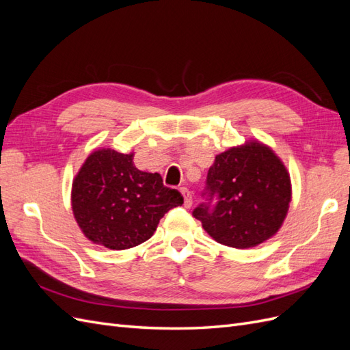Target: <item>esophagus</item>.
Masks as SVG:
<instances>
[{"mask_svg": "<svg viewBox=\"0 0 350 350\" xmlns=\"http://www.w3.org/2000/svg\"><path fill=\"white\" fill-rule=\"evenodd\" d=\"M179 191H181V194L184 197V206L187 208L191 207L193 206V196H191V193H189L187 188H181V189H179Z\"/></svg>", "mask_w": 350, "mask_h": 350, "instance_id": "esophagus-1", "label": "esophagus"}]
</instances>
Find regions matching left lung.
<instances>
[{
    "label": "left lung",
    "mask_w": 350,
    "mask_h": 350,
    "mask_svg": "<svg viewBox=\"0 0 350 350\" xmlns=\"http://www.w3.org/2000/svg\"><path fill=\"white\" fill-rule=\"evenodd\" d=\"M213 208L200 204L193 215L207 234L226 247H257L279 232L292 200L291 175L271 147L248 140L216 156L207 174Z\"/></svg>",
    "instance_id": "8db88e82"
}]
</instances>
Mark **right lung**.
Returning a JSON list of instances; mask_svg holds the SVG:
<instances>
[{
    "label": "right lung",
    "mask_w": 350,
    "mask_h": 350,
    "mask_svg": "<svg viewBox=\"0 0 350 350\" xmlns=\"http://www.w3.org/2000/svg\"><path fill=\"white\" fill-rule=\"evenodd\" d=\"M134 153L107 147L92 152L72 179L71 208L83 235L109 250H129L152 238L183 196L159 174L134 166Z\"/></svg>",
    "instance_id": "1"
}]
</instances>
